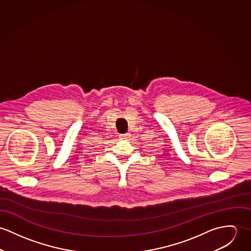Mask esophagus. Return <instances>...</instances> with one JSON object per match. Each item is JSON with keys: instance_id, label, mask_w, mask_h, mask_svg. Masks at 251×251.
I'll return each instance as SVG.
<instances>
[{"instance_id": "1", "label": "esophagus", "mask_w": 251, "mask_h": 251, "mask_svg": "<svg viewBox=\"0 0 251 251\" xmlns=\"http://www.w3.org/2000/svg\"><path fill=\"white\" fill-rule=\"evenodd\" d=\"M130 136L131 134L130 133H126V134H122L119 136V138L121 139H124V140H127V139H130Z\"/></svg>"}]
</instances>
